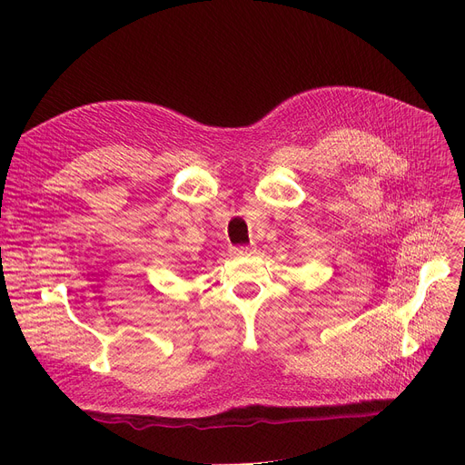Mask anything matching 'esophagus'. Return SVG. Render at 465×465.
I'll return each instance as SVG.
<instances>
[{"label": "esophagus", "mask_w": 465, "mask_h": 465, "mask_svg": "<svg viewBox=\"0 0 465 465\" xmlns=\"http://www.w3.org/2000/svg\"><path fill=\"white\" fill-rule=\"evenodd\" d=\"M254 254V249L251 247H232V256H251Z\"/></svg>", "instance_id": "1"}]
</instances>
